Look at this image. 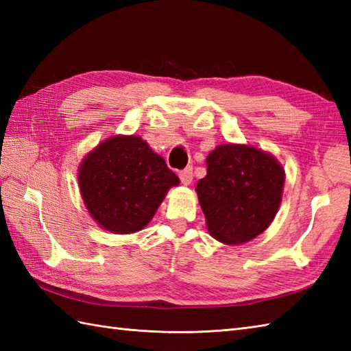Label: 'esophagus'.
I'll return each mask as SVG.
<instances>
[{"label":"esophagus","mask_w":351,"mask_h":351,"mask_svg":"<svg viewBox=\"0 0 351 351\" xmlns=\"http://www.w3.org/2000/svg\"><path fill=\"white\" fill-rule=\"evenodd\" d=\"M180 178H181V182L184 185H190L193 182V167H185L184 170L180 171Z\"/></svg>","instance_id":"esophagus-1"}]
</instances>
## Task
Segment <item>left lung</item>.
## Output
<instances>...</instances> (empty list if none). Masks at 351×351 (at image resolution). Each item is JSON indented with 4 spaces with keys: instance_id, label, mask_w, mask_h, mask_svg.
Masks as SVG:
<instances>
[{
    "instance_id": "obj_1",
    "label": "left lung",
    "mask_w": 351,
    "mask_h": 351,
    "mask_svg": "<svg viewBox=\"0 0 351 351\" xmlns=\"http://www.w3.org/2000/svg\"><path fill=\"white\" fill-rule=\"evenodd\" d=\"M283 182L285 170L271 154L247 145L215 147L196 185L210 234L225 244L263 234L279 210Z\"/></svg>"
}]
</instances>
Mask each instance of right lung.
<instances>
[{
    "label": "right lung",
    "instance_id": "add662e5",
    "mask_svg": "<svg viewBox=\"0 0 351 351\" xmlns=\"http://www.w3.org/2000/svg\"><path fill=\"white\" fill-rule=\"evenodd\" d=\"M78 184L88 213L102 229L134 234L152 220L180 178L141 137L114 136L86 155Z\"/></svg>",
    "mask_w": 351,
    "mask_h": 351
}]
</instances>
